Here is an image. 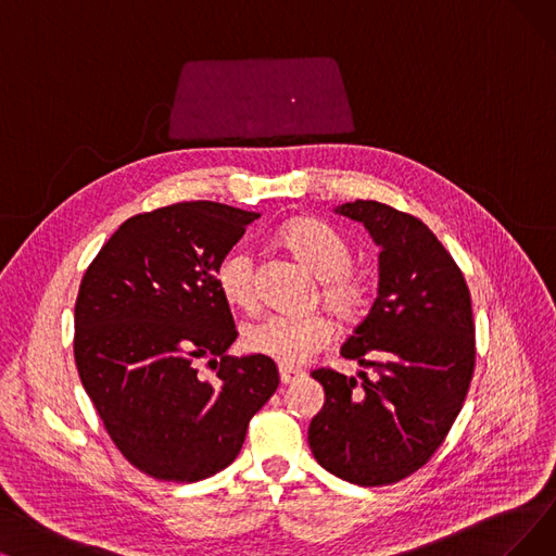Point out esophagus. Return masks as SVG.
<instances>
[{"label":"esophagus","mask_w":556,"mask_h":556,"mask_svg":"<svg viewBox=\"0 0 556 556\" xmlns=\"http://www.w3.org/2000/svg\"><path fill=\"white\" fill-rule=\"evenodd\" d=\"M299 379H303V371H301V369L280 365V381H282V386H290V383H294V381H299Z\"/></svg>","instance_id":"obj_1"}]
</instances>
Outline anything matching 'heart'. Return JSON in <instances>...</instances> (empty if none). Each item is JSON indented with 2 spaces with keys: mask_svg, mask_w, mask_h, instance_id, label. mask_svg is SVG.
Segmentation results:
<instances>
[{
  "mask_svg": "<svg viewBox=\"0 0 556 556\" xmlns=\"http://www.w3.org/2000/svg\"><path fill=\"white\" fill-rule=\"evenodd\" d=\"M280 241L321 278L319 299L328 313L342 324H355L365 317L371 301V282L353 271L351 243L317 218H296L280 230ZM214 280L218 294L235 307L255 305V257L247 247H232L218 260ZM332 338V326L321 315L292 317L264 315L243 328V346L266 355L285 367L303 365L319 353Z\"/></svg>",
  "mask_w": 556,
  "mask_h": 556,
  "instance_id": "obj_1",
  "label": "heart"
}]
</instances>
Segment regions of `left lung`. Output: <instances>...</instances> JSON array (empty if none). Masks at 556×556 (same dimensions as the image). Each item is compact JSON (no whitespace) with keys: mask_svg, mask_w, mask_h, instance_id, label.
Here are the masks:
<instances>
[{"mask_svg":"<svg viewBox=\"0 0 556 556\" xmlns=\"http://www.w3.org/2000/svg\"><path fill=\"white\" fill-rule=\"evenodd\" d=\"M336 212L381 247L379 296L342 346L374 376L315 369L326 402L307 442L330 475L388 485L427 465L463 408L477 353L472 301L454 257L413 214L376 201Z\"/></svg>","mask_w":556,"mask_h":556,"instance_id":"obj_1","label":"left lung"}]
</instances>
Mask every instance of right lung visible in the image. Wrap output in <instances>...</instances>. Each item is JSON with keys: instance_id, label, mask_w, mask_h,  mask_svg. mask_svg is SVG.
Here are the masks:
<instances>
[{"instance_id": "right-lung-1", "label": "right lung", "mask_w": 556, "mask_h": 556, "mask_svg": "<svg viewBox=\"0 0 556 556\" xmlns=\"http://www.w3.org/2000/svg\"><path fill=\"white\" fill-rule=\"evenodd\" d=\"M257 216L212 201L137 214L81 278V386L121 454L152 479L191 483L228 468L280 383L266 355H226L237 328L214 280ZM201 362L214 380L197 374Z\"/></svg>"}]
</instances>
